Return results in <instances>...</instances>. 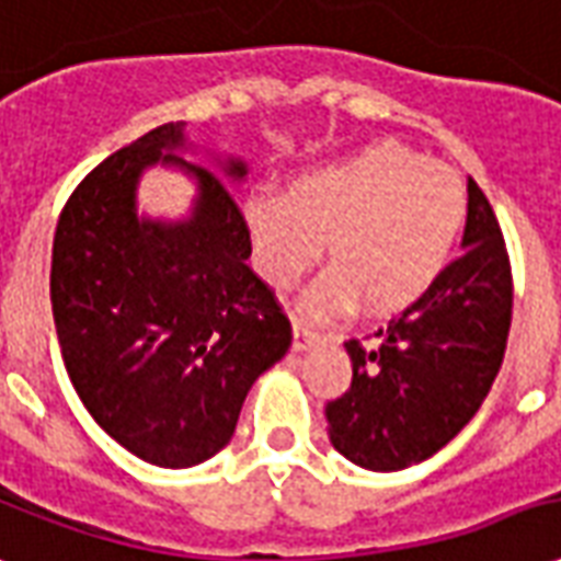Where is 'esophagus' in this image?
<instances>
[{
	"instance_id": "esophagus-1",
	"label": "esophagus",
	"mask_w": 561,
	"mask_h": 561,
	"mask_svg": "<svg viewBox=\"0 0 561 561\" xmlns=\"http://www.w3.org/2000/svg\"><path fill=\"white\" fill-rule=\"evenodd\" d=\"M314 342H321V335L314 333L312 327L302 321V318H294V351H306Z\"/></svg>"
}]
</instances>
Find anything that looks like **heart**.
I'll return each instance as SVG.
<instances>
[{
	"instance_id": "heart-1",
	"label": "heart",
	"mask_w": 561,
	"mask_h": 561,
	"mask_svg": "<svg viewBox=\"0 0 561 561\" xmlns=\"http://www.w3.org/2000/svg\"><path fill=\"white\" fill-rule=\"evenodd\" d=\"M467 222L458 175L396 142L365 145L294 178L285 193L243 202L252 264L273 288H294L321 259L333 264L306 306L335 314L365 300L404 312L434 291Z\"/></svg>"
}]
</instances>
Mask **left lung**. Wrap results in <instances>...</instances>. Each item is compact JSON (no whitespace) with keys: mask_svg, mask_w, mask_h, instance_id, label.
I'll return each instance as SVG.
<instances>
[{"mask_svg":"<svg viewBox=\"0 0 561 561\" xmlns=\"http://www.w3.org/2000/svg\"><path fill=\"white\" fill-rule=\"evenodd\" d=\"M463 255L428 297L344 344L354 380L327 404L339 455L375 472L408 470L437 455L479 413L500 371L512 327V267L500 222L467 178Z\"/></svg>","mask_w":561,"mask_h":561,"instance_id":"left-lung-1","label":"left lung"}]
</instances>
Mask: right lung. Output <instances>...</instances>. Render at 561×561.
Returning <instances> with one entry per match:
<instances>
[{
  "mask_svg": "<svg viewBox=\"0 0 561 561\" xmlns=\"http://www.w3.org/2000/svg\"><path fill=\"white\" fill-rule=\"evenodd\" d=\"M186 124L145 133L106 157L65 205L49 300L70 383L118 446L165 470L226 449L249 389L291 347V323L249 270L234 193L240 157L207 153ZM197 186L186 218L138 214L148 168Z\"/></svg>",
  "mask_w": 561,
  "mask_h": 561,
  "instance_id": "right-lung-1",
  "label": "right lung"
}]
</instances>
